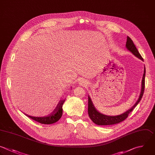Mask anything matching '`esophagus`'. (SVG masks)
I'll list each match as a JSON object with an SVG mask.
<instances>
[{
  "label": "esophagus",
  "mask_w": 155,
  "mask_h": 155,
  "mask_svg": "<svg viewBox=\"0 0 155 155\" xmlns=\"http://www.w3.org/2000/svg\"><path fill=\"white\" fill-rule=\"evenodd\" d=\"M79 84H80V85H81L82 86H85V85H86V82L85 81H84V80H81V81H79Z\"/></svg>",
  "instance_id": "esophagus-1"
}]
</instances>
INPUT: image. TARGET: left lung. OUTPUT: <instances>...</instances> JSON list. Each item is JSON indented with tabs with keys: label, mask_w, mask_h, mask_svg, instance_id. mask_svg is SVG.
Masks as SVG:
<instances>
[{
	"label": "left lung",
	"mask_w": 155,
	"mask_h": 155,
	"mask_svg": "<svg viewBox=\"0 0 155 155\" xmlns=\"http://www.w3.org/2000/svg\"><path fill=\"white\" fill-rule=\"evenodd\" d=\"M126 48L127 49L130 51L131 53H132L133 54H134L136 57L140 59L143 61V58L139 54L138 50H137L136 46L134 45L133 41L127 36V42H126ZM145 68L144 67V72L142 76V86H141V91L140 93L139 97V99H137V102L135 103V104L128 110L125 111V113L117 115V116H108L100 112H99L97 109L95 108L94 105H93V103L88 95V113L90 118L91 119V120L96 124L99 125H114L116 124H119V122L124 120L128 116L129 113L136 107V106L139 104L140 101L142 99V97L143 96V92H144V88H145Z\"/></svg>",
	"instance_id": "8db88e82"
}]
</instances>
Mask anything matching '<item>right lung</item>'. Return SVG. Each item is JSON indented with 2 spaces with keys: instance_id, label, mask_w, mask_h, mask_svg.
Listing matches in <instances>:
<instances>
[{
  "instance_id": "obj_1",
  "label": "right lung",
  "mask_w": 155,
  "mask_h": 155,
  "mask_svg": "<svg viewBox=\"0 0 155 155\" xmlns=\"http://www.w3.org/2000/svg\"><path fill=\"white\" fill-rule=\"evenodd\" d=\"M65 99L61 100L58 104L56 109L53 111L52 113L50 114L47 116L44 117H36L31 116L28 114H26L28 117L31 118L32 119L43 124H52L53 123L58 121L62 115V105Z\"/></svg>"
}]
</instances>
